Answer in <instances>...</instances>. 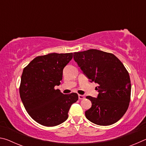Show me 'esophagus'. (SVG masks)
I'll use <instances>...</instances> for the list:
<instances>
[{
    "label": "esophagus",
    "mask_w": 146,
    "mask_h": 146,
    "mask_svg": "<svg viewBox=\"0 0 146 146\" xmlns=\"http://www.w3.org/2000/svg\"><path fill=\"white\" fill-rule=\"evenodd\" d=\"M85 97L84 95H78V98L80 100H82V99H84Z\"/></svg>",
    "instance_id": "34e87169"
}]
</instances>
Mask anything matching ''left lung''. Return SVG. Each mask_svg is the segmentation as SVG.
<instances>
[{
    "instance_id": "1",
    "label": "left lung",
    "mask_w": 146,
    "mask_h": 146,
    "mask_svg": "<svg viewBox=\"0 0 146 146\" xmlns=\"http://www.w3.org/2000/svg\"><path fill=\"white\" fill-rule=\"evenodd\" d=\"M73 58L90 82L98 84L97 98L86 97L92 106L86 117L99 125L117 122L126 112L131 98L130 77L123 64L113 54L94 49L74 53Z\"/></svg>"
}]
</instances>
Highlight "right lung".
Instances as JSON below:
<instances>
[{"label":"right lung","instance_id":"1","mask_svg":"<svg viewBox=\"0 0 146 146\" xmlns=\"http://www.w3.org/2000/svg\"><path fill=\"white\" fill-rule=\"evenodd\" d=\"M72 58V53H49L36 56L24 68L19 88L21 100L29 116L44 126L65 122L71 106L78 99L75 93L64 95L55 89Z\"/></svg>","mask_w":146,"mask_h":146}]
</instances>
